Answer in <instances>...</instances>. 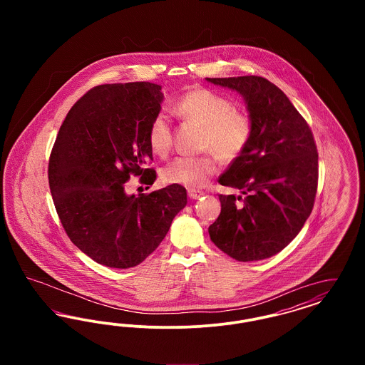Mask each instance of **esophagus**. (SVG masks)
I'll return each mask as SVG.
<instances>
[{
    "label": "esophagus",
    "mask_w": 365,
    "mask_h": 365,
    "mask_svg": "<svg viewBox=\"0 0 365 365\" xmlns=\"http://www.w3.org/2000/svg\"><path fill=\"white\" fill-rule=\"evenodd\" d=\"M187 194H189V197H190L191 200H197V198H200L201 195H204V192L200 190H191L187 191Z\"/></svg>",
    "instance_id": "obj_1"
}]
</instances>
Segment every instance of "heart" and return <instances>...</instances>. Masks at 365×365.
<instances>
[{"mask_svg": "<svg viewBox=\"0 0 365 365\" xmlns=\"http://www.w3.org/2000/svg\"><path fill=\"white\" fill-rule=\"evenodd\" d=\"M175 110L185 120L204 127L201 149L210 150L222 161H234L247 148L253 124L250 118L222 94L204 87H194L182 94ZM148 140L157 156H167L173 146V128L164 113H157L148 130ZM216 173V160L212 155L178 157L163 170L167 183L185 187H201Z\"/></svg>", "mask_w": 365, "mask_h": 365, "instance_id": "heart-1", "label": "heart"}]
</instances>
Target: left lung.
I'll list each match as a JSON object with an SVG mask.
<instances>
[{
  "label": "left lung",
  "mask_w": 365,
  "mask_h": 365,
  "mask_svg": "<svg viewBox=\"0 0 365 365\" xmlns=\"http://www.w3.org/2000/svg\"><path fill=\"white\" fill-rule=\"evenodd\" d=\"M240 93L253 124L252 139L219 183L241 195H219L222 212L209 237L238 261L272 257L292 242L312 212L317 149L312 131L286 94L261 76L207 78Z\"/></svg>",
  "instance_id": "8db88e82"
}]
</instances>
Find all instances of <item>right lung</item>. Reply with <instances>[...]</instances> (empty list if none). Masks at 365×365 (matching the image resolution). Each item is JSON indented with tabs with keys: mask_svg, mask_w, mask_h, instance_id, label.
<instances>
[{
	"mask_svg": "<svg viewBox=\"0 0 365 365\" xmlns=\"http://www.w3.org/2000/svg\"><path fill=\"white\" fill-rule=\"evenodd\" d=\"M161 86L149 82L93 87L61 124L49 160L53 202L71 241L110 268L140 264L167 235L186 207V189L170 185L128 195L130 175L153 185L156 171L148 140L160 113Z\"/></svg>",
	"mask_w": 365,
	"mask_h": 365,
	"instance_id": "right-lung-1",
	"label": "right lung"
}]
</instances>
